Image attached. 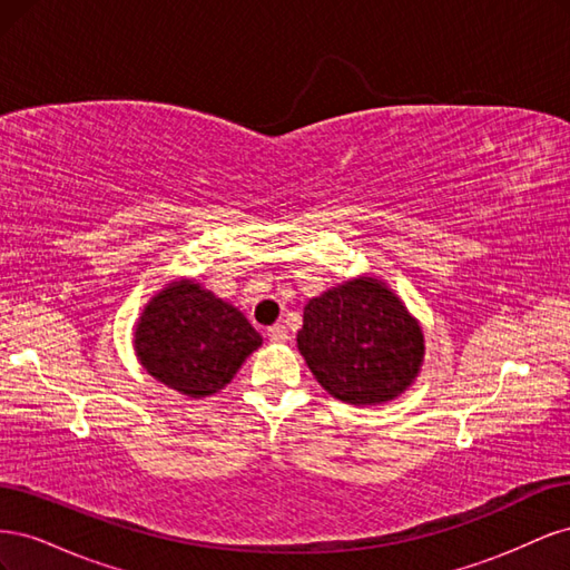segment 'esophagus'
<instances>
[{
  "mask_svg": "<svg viewBox=\"0 0 570 570\" xmlns=\"http://www.w3.org/2000/svg\"><path fill=\"white\" fill-rule=\"evenodd\" d=\"M268 340H273V342H285V340H287V327H285L283 323L271 325V327H268Z\"/></svg>",
  "mask_w": 570,
  "mask_h": 570,
  "instance_id": "34e87169",
  "label": "esophagus"
}]
</instances>
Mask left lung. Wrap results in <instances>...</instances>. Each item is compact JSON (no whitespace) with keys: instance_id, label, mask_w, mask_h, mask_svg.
Wrapping results in <instances>:
<instances>
[{"instance_id":"1","label":"left lung","mask_w":570,"mask_h":570,"mask_svg":"<svg viewBox=\"0 0 570 570\" xmlns=\"http://www.w3.org/2000/svg\"><path fill=\"white\" fill-rule=\"evenodd\" d=\"M297 347L335 400L368 406L396 400L421 371V323L377 278L358 275L308 299Z\"/></svg>"}]
</instances>
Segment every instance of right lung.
Returning <instances> with one entry per match:
<instances>
[{
  "label": "right lung",
  "mask_w": 570,
  "mask_h": 570,
  "mask_svg": "<svg viewBox=\"0 0 570 570\" xmlns=\"http://www.w3.org/2000/svg\"><path fill=\"white\" fill-rule=\"evenodd\" d=\"M258 347L262 335L243 312L187 278L157 292L135 325L145 371L195 400L226 387Z\"/></svg>",
  "instance_id": "obj_1"
}]
</instances>
